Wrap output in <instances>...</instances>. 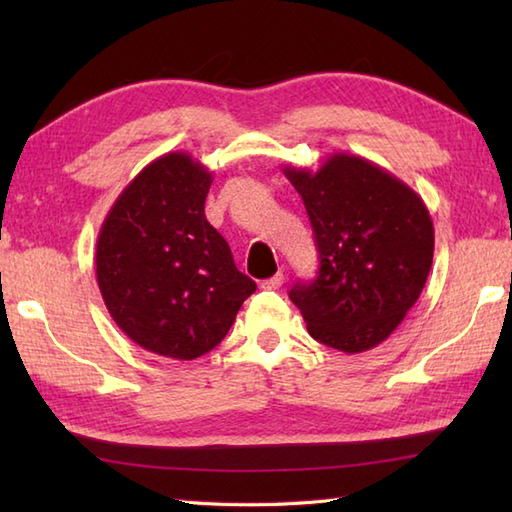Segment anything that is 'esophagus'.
<instances>
[{
    "label": "esophagus",
    "instance_id": "esophagus-1",
    "mask_svg": "<svg viewBox=\"0 0 512 512\" xmlns=\"http://www.w3.org/2000/svg\"><path fill=\"white\" fill-rule=\"evenodd\" d=\"M281 286H284V275H281V273H277L275 277L262 281V288L264 290H279Z\"/></svg>",
    "mask_w": 512,
    "mask_h": 512
}]
</instances>
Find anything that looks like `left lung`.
I'll use <instances>...</instances> for the list:
<instances>
[{
    "label": "left lung",
    "instance_id": "left-lung-1",
    "mask_svg": "<svg viewBox=\"0 0 512 512\" xmlns=\"http://www.w3.org/2000/svg\"><path fill=\"white\" fill-rule=\"evenodd\" d=\"M301 195L319 250V275L290 301L312 339L367 352L418 301L433 262V222L420 195L361 156L332 154L312 171L284 167Z\"/></svg>",
    "mask_w": 512,
    "mask_h": 512
}]
</instances>
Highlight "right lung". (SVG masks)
<instances>
[{
	"instance_id": "obj_1",
	"label": "right lung",
	"mask_w": 512,
	"mask_h": 512,
	"mask_svg": "<svg viewBox=\"0 0 512 512\" xmlns=\"http://www.w3.org/2000/svg\"><path fill=\"white\" fill-rule=\"evenodd\" d=\"M213 173L184 151L156 158L118 195L96 239L107 310L147 352L193 361L220 343L255 292L206 222Z\"/></svg>"
}]
</instances>
